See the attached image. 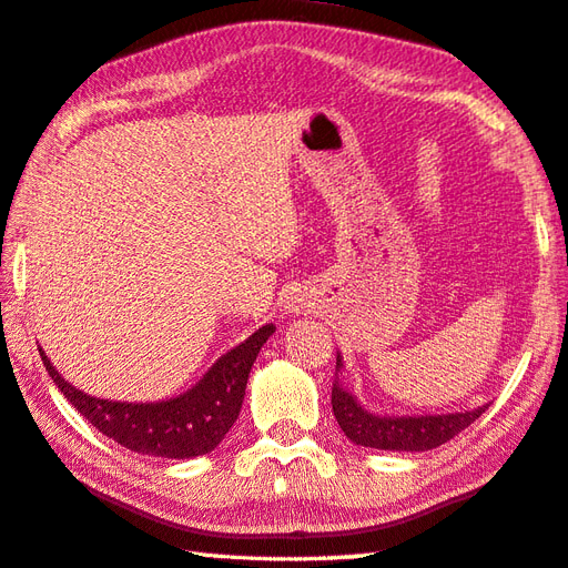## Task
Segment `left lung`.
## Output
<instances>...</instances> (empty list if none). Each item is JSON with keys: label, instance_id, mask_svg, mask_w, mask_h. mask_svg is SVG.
<instances>
[{"label": "left lung", "instance_id": "1", "mask_svg": "<svg viewBox=\"0 0 568 568\" xmlns=\"http://www.w3.org/2000/svg\"><path fill=\"white\" fill-rule=\"evenodd\" d=\"M344 366L342 354L337 352V374L332 384V410L339 428L352 443L364 448L376 450H406L420 453L433 450L458 436L460 430L468 428L475 418L485 414V406L473 410H458V414H440V416H379L366 410L357 396L339 382V372Z\"/></svg>", "mask_w": 568, "mask_h": 568}]
</instances>
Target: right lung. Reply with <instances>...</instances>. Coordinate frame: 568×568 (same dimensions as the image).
<instances>
[{
    "instance_id": "obj_1",
    "label": "right lung",
    "mask_w": 568,
    "mask_h": 568,
    "mask_svg": "<svg viewBox=\"0 0 568 568\" xmlns=\"http://www.w3.org/2000/svg\"><path fill=\"white\" fill-rule=\"evenodd\" d=\"M273 332V325L258 327L248 339L221 354L202 379L184 394L144 404L110 402V398L85 394L63 379L43 349H39V354L61 394L103 436L142 455L186 460L214 450L229 428L236 424L251 366Z\"/></svg>"
}]
</instances>
